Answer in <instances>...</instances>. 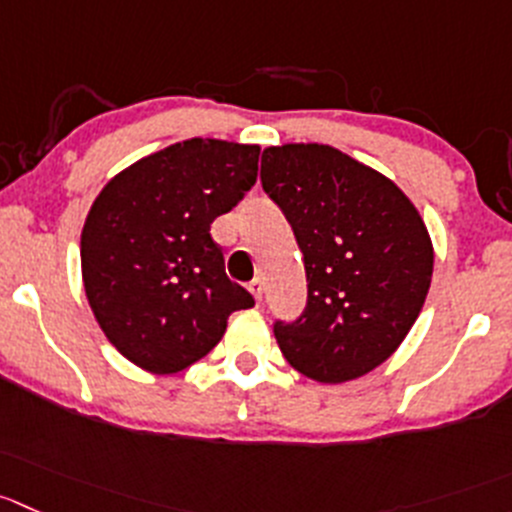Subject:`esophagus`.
Segmentation results:
<instances>
[{
	"label": "esophagus",
	"mask_w": 512,
	"mask_h": 512,
	"mask_svg": "<svg viewBox=\"0 0 512 512\" xmlns=\"http://www.w3.org/2000/svg\"><path fill=\"white\" fill-rule=\"evenodd\" d=\"M248 291L253 294L256 304H261V301H264V281H261V279H253L251 284H248Z\"/></svg>",
	"instance_id": "34e87169"
}]
</instances>
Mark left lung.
<instances>
[{"label": "left lung", "instance_id": "obj_1", "mask_svg": "<svg viewBox=\"0 0 512 512\" xmlns=\"http://www.w3.org/2000/svg\"><path fill=\"white\" fill-rule=\"evenodd\" d=\"M261 186L304 253V311L274 321L286 362L324 384L372 372L430 291L435 256L420 213L392 180L332 145L266 148Z\"/></svg>", "mask_w": 512, "mask_h": 512}]
</instances>
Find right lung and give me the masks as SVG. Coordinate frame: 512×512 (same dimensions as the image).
<instances>
[{"instance_id": "obj_1", "label": "right lung", "mask_w": 512, "mask_h": 512, "mask_svg": "<svg viewBox=\"0 0 512 512\" xmlns=\"http://www.w3.org/2000/svg\"><path fill=\"white\" fill-rule=\"evenodd\" d=\"M259 145L191 138L115 175L82 228L85 294L115 349L153 374L206 357L253 296L226 276L211 223L256 183Z\"/></svg>"}]
</instances>
